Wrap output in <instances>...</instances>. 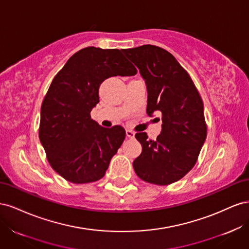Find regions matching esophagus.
<instances>
[{"label":"esophagus","instance_id":"obj_1","mask_svg":"<svg viewBox=\"0 0 249 249\" xmlns=\"http://www.w3.org/2000/svg\"><path fill=\"white\" fill-rule=\"evenodd\" d=\"M125 134H126V136L129 137V138H134L135 137V133L132 130H126Z\"/></svg>","mask_w":249,"mask_h":249}]
</instances>
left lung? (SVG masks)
Listing matches in <instances>:
<instances>
[{"mask_svg": "<svg viewBox=\"0 0 249 249\" xmlns=\"http://www.w3.org/2000/svg\"><path fill=\"white\" fill-rule=\"evenodd\" d=\"M123 52L145 81L148 116L155 112L162 116L157 140L147 139L146 133L135 135L142 152L134 170L147 183L172 184L194 167L206 141L202 100L189 73L166 50L145 44Z\"/></svg>", "mask_w": 249, "mask_h": 249, "instance_id": "left-lung-1", "label": "left lung"}]
</instances>
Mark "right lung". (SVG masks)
I'll return each instance as SVG.
<instances>
[{
	"mask_svg": "<svg viewBox=\"0 0 249 249\" xmlns=\"http://www.w3.org/2000/svg\"><path fill=\"white\" fill-rule=\"evenodd\" d=\"M135 66L117 49L88 47L73 54L53 79L44 96L39 139L58 175L73 184L101 179L125 138L122 125L103 127L90 116L102 83L134 76Z\"/></svg>",
	"mask_w": 249,
	"mask_h": 249,
	"instance_id": "obj_1",
	"label": "right lung"
}]
</instances>
